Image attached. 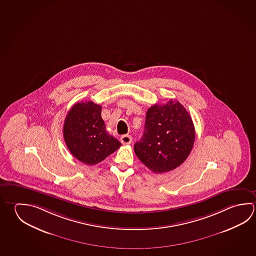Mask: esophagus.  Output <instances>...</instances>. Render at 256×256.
Returning a JSON list of instances; mask_svg holds the SVG:
<instances>
[{"label":"esophagus","mask_w":256,"mask_h":256,"mask_svg":"<svg viewBox=\"0 0 256 256\" xmlns=\"http://www.w3.org/2000/svg\"><path fill=\"white\" fill-rule=\"evenodd\" d=\"M121 142L124 144H130L132 142V137L130 135L124 134L121 137Z\"/></svg>","instance_id":"1"}]
</instances>
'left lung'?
<instances>
[{
  "instance_id": "left-lung-1",
  "label": "left lung",
  "mask_w": 256,
  "mask_h": 256,
  "mask_svg": "<svg viewBox=\"0 0 256 256\" xmlns=\"http://www.w3.org/2000/svg\"><path fill=\"white\" fill-rule=\"evenodd\" d=\"M195 142V127L178 101L154 104L146 114L144 132L134 144L140 160L154 173L170 172L182 165Z\"/></svg>"
}]
</instances>
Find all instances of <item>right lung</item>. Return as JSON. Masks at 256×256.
<instances>
[{
	"label": "right lung",
	"mask_w": 256,
	"mask_h": 256,
	"mask_svg": "<svg viewBox=\"0 0 256 256\" xmlns=\"http://www.w3.org/2000/svg\"><path fill=\"white\" fill-rule=\"evenodd\" d=\"M101 112L102 106L92 101L76 102L64 122L66 147L74 158L86 165L101 162L122 145L107 132Z\"/></svg>",
	"instance_id": "obj_1"
}]
</instances>
